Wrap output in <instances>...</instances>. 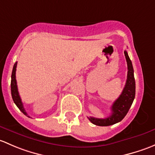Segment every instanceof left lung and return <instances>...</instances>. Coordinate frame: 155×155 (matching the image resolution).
<instances>
[{
	"label": "left lung",
	"mask_w": 155,
	"mask_h": 155,
	"mask_svg": "<svg viewBox=\"0 0 155 155\" xmlns=\"http://www.w3.org/2000/svg\"><path fill=\"white\" fill-rule=\"evenodd\" d=\"M126 61L127 65V81L125 87L122 90V94L119 98L113 102L111 107L112 113L110 116L105 119H98V118L88 117L89 120L92 124L98 126H109L114 125L117 122H121L125 118L129 109L131 107L134 99L135 98V79L134 75V68L132 63L128 57L127 51H124Z\"/></svg>",
	"instance_id": "1"
}]
</instances>
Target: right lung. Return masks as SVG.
Returning <instances> with one entry per match:
<instances>
[{"label": "right lung", "instance_id": "right-lung-1", "mask_svg": "<svg viewBox=\"0 0 155 155\" xmlns=\"http://www.w3.org/2000/svg\"><path fill=\"white\" fill-rule=\"evenodd\" d=\"M16 67H17V62L14 64L13 68H12V76H11V94H12V98L13 100L14 103L16 104V106L18 107V109L21 111L25 116H29L27 113L26 110H25L23 106V103H22L21 99L20 98V95H19L18 91V87H17V82L16 79H15V71H16Z\"/></svg>", "mask_w": 155, "mask_h": 155}]
</instances>
